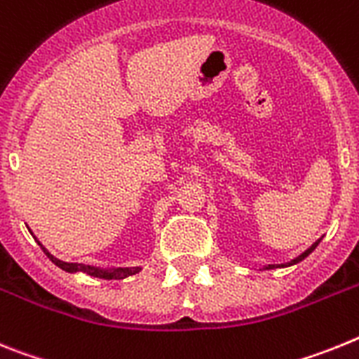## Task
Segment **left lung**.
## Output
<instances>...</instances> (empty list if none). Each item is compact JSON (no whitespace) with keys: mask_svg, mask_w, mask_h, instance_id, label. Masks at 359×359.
Instances as JSON below:
<instances>
[{"mask_svg":"<svg viewBox=\"0 0 359 359\" xmlns=\"http://www.w3.org/2000/svg\"><path fill=\"white\" fill-rule=\"evenodd\" d=\"M320 240H322V238H320ZM320 240H316V242H314V244H313V245H311V248H309V249H307V251H304V253H302V255H300V257H296V258H294V260L287 262V264H282V266H274V264H271V266H267V267H266V269H274V267H289V266H294V264H298V262H302V260H304V258H307V257H309V255H311V253H313L314 249H316V245H318V244H320Z\"/></svg>","mask_w":359,"mask_h":359,"instance_id":"obj_1","label":"left lung"}]
</instances>
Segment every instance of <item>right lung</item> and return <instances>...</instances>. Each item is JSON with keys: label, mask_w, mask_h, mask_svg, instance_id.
<instances>
[{"label": "right lung", "mask_w": 359, "mask_h": 359, "mask_svg": "<svg viewBox=\"0 0 359 359\" xmlns=\"http://www.w3.org/2000/svg\"><path fill=\"white\" fill-rule=\"evenodd\" d=\"M39 244V242H37ZM41 245V244H39ZM43 253L46 255V257L50 258V260L54 262L55 266L61 267L63 271H67V273H86L90 274V276H93V278H104V280H123L126 278V276H132V274L139 273L141 271V267H119V269H101V267H93V266H85V264H68V262H63V260H57V258L54 257V255H50L48 251H46L45 248L41 245Z\"/></svg>", "instance_id": "add662e5"}]
</instances>
